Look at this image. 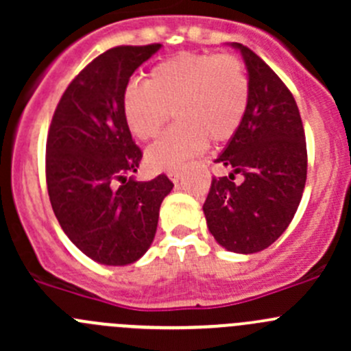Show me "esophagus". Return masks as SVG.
<instances>
[{
    "instance_id": "esophagus-1",
    "label": "esophagus",
    "mask_w": 351,
    "mask_h": 351,
    "mask_svg": "<svg viewBox=\"0 0 351 351\" xmlns=\"http://www.w3.org/2000/svg\"><path fill=\"white\" fill-rule=\"evenodd\" d=\"M168 178L171 180L173 183H178L180 180H182V173H180V171H169Z\"/></svg>"
}]
</instances>
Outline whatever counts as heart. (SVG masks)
Returning <instances> with one entry per match:
<instances>
[{
	"instance_id": "b5f03b06",
	"label": "heart",
	"mask_w": 351,
	"mask_h": 351,
	"mask_svg": "<svg viewBox=\"0 0 351 351\" xmlns=\"http://www.w3.org/2000/svg\"><path fill=\"white\" fill-rule=\"evenodd\" d=\"M250 101L244 64L229 54L182 52L158 62L146 84L130 83L122 93V113L141 141L159 136L171 112L176 122L147 151L158 171H178L212 143L229 141L241 127Z\"/></svg>"
}]
</instances>
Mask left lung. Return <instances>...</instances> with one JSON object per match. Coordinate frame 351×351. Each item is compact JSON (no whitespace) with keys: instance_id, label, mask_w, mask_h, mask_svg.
<instances>
[{"instance_id":"1","label":"left lung","mask_w":351,"mask_h":351,"mask_svg":"<svg viewBox=\"0 0 351 351\" xmlns=\"http://www.w3.org/2000/svg\"><path fill=\"white\" fill-rule=\"evenodd\" d=\"M229 45L243 56L250 101L241 127L215 159L231 173L212 178L204 214L222 247L253 254L277 241L295 215L307 176L306 136L284 81L251 49ZM238 172L241 186L232 182Z\"/></svg>"}]
</instances>
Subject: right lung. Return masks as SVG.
<instances>
[{"mask_svg":"<svg viewBox=\"0 0 351 351\" xmlns=\"http://www.w3.org/2000/svg\"><path fill=\"white\" fill-rule=\"evenodd\" d=\"M161 44L120 45L84 67L62 95L47 136L52 210L71 243L93 261L125 267L154 241L166 175L136 182L141 153L122 113L130 76Z\"/></svg>","mask_w":351,"mask_h":351,"instance_id":"obj_1","label":"right lung"}]
</instances>
